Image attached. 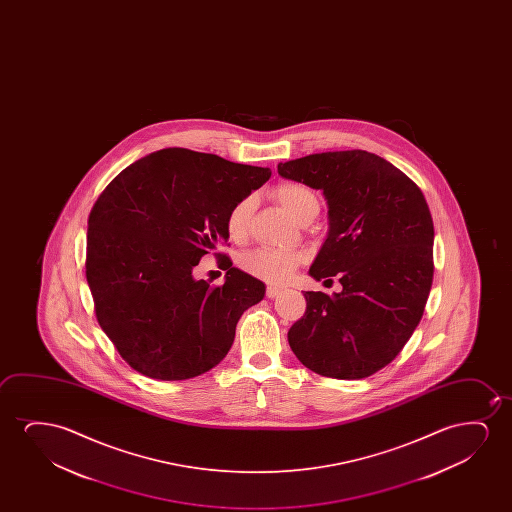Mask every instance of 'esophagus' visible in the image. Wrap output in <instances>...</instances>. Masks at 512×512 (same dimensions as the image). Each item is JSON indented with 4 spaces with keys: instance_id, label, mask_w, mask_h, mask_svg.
<instances>
[{
    "instance_id": "1",
    "label": "esophagus",
    "mask_w": 512,
    "mask_h": 512,
    "mask_svg": "<svg viewBox=\"0 0 512 512\" xmlns=\"http://www.w3.org/2000/svg\"><path fill=\"white\" fill-rule=\"evenodd\" d=\"M280 292H281V288L267 287L266 295H267V297H269V299H274V297H276V295L280 294Z\"/></svg>"
}]
</instances>
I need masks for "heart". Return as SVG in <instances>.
Returning <instances> with one entry per match:
<instances>
[{"label":"heart","mask_w":512,"mask_h":512,"mask_svg":"<svg viewBox=\"0 0 512 512\" xmlns=\"http://www.w3.org/2000/svg\"><path fill=\"white\" fill-rule=\"evenodd\" d=\"M273 196L280 203L281 208L294 218L295 222H302L304 218L308 217H316L320 210L315 192L301 183H280L273 190ZM253 206H255L253 197H245L232 206L227 220H225L227 234L232 241H243L246 238ZM299 262H301L299 253L283 252V250H273V248H257L241 257V266L246 273L267 281V283H274V285L287 280L288 274L294 271Z\"/></svg>","instance_id":"1"}]
</instances>
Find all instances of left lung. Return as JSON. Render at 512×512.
Here are the masks:
<instances>
[{"instance_id": "left-lung-1", "label": "left lung", "mask_w": 512, "mask_h": 512, "mask_svg": "<svg viewBox=\"0 0 512 512\" xmlns=\"http://www.w3.org/2000/svg\"><path fill=\"white\" fill-rule=\"evenodd\" d=\"M278 175L322 190L329 231L309 267L339 274L341 292H306V313L288 344L311 371L371 376L399 355L418 327L434 278V222L418 185L365 150L280 162Z\"/></svg>"}]
</instances>
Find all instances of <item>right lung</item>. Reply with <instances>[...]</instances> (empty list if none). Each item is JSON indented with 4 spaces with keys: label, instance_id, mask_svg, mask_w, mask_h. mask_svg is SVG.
<instances>
[{
    "label": "right lung",
    "instance_id": "obj_1",
    "mask_svg": "<svg viewBox=\"0 0 512 512\" xmlns=\"http://www.w3.org/2000/svg\"><path fill=\"white\" fill-rule=\"evenodd\" d=\"M269 178V168L164 148L103 190L89 215L85 276L101 329L134 371L183 381L229 353L239 318L266 285L231 260L222 287L192 271L227 243L232 206Z\"/></svg>",
    "mask_w": 512,
    "mask_h": 512
}]
</instances>
